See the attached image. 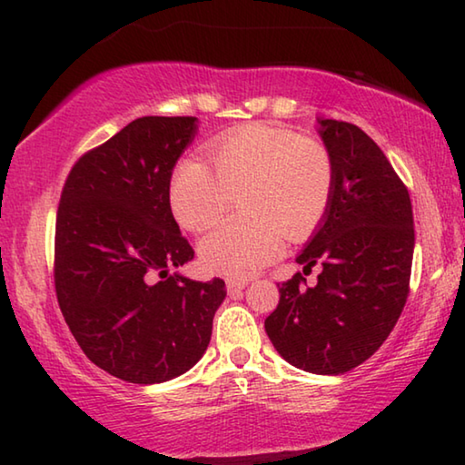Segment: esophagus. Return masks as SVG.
Segmentation results:
<instances>
[{
  "instance_id": "34e87169",
  "label": "esophagus",
  "mask_w": 465,
  "mask_h": 465,
  "mask_svg": "<svg viewBox=\"0 0 465 465\" xmlns=\"http://www.w3.org/2000/svg\"><path fill=\"white\" fill-rule=\"evenodd\" d=\"M246 285H248V279H230L227 281V291H230V295H238Z\"/></svg>"
}]
</instances>
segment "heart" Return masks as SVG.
Masks as SVG:
<instances>
[{
    "label": "heart",
    "mask_w": 465,
    "mask_h": 465,
    "mask_svg": "<svg viewBox=\"0 0 465 465\" xmlns=\"http://www.w3.org/2000/svg\"><path fill=\"white\" fill-rule=\"evenodd\" d=\"M211 170L178 163L170 184L172 213L188 232H203L242 196L243 217L211 230L203 262L227 277H250L281 254L285 233L305 238L324 217L334 191V163L316 139L272 124H246L209 145Z\"/></svg>",
    "instance_id": "heart-1"
}]
</instances>
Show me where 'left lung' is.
<instances>
[{
  "mask_svg": "<svg viewBox=\"0 0 465 465\" xmlns=\"http://www.w3.org/2000/svg\"><path fill=\"white\" fill-rule=\"evenodd\" d=\"M320 135L334 163L324 222L279 285V305L264 322L274 349L303 371H351L380 349L411 293L412 203L375 141L357 124L324 119ZM322 272L308 288L303 273Z\"/></svg>",
  "mask_w": 465,
  "mask_h": 465,
  "instance_id": "1",
  "label": "left lung"
}]
</instances>
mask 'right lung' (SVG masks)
I'll use <instances>...</instances> for the list:
<instances>
[{
	"instance_id": "1",
	"label": "right lung",
	"mask_w": 465,
	"mask_h": 465,
	"mask_svg": "<svg viewBox=\"0 0 465 465\" xmlns=\"http://www.w3.org/2000/svg\"><path fill=\"white\" fill-rule=\"evenodd\" d=\"M196 116H143L69 170L54 223V291L94 365L129 383L188 371L211 341L223 279L170 274L193 261L170 178Z\"/></svg>"
}]
</instances>
